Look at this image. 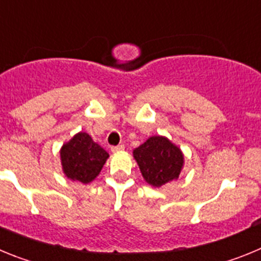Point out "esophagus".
I'll return each instance as SVG.
<instances>
[{"label":"esophagus","instance_id":"esophagus-1","mask_svg":"<svg viewBox=\"0 0 261 261\" xmlns=\"http://www.w3.org/2000/svg\"><path fill=\"white\" fill-rule=\"evenodd\" d=\"M123 149H125V145H122V144L116 145V147H112V152H113V153H118V152H122Z\"/></svg>","mask_w":261,"mask_h":261}]
</instances>
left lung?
<instances>
[{
    "label": "left lung",
    "mask_w": 261,
    "mask_h": 261,
    "mask_svg": "<svg viewBox=\"0 0 261 261\" xmlns=\"http://www.w3.org/2000/svg\"><path fill=\"white\" fill-rule=\"evenodd\" d=\"M133 156L148 185L161 187L177 180L185 165V156L166 136L154 135L135 148Z\"/></svg>",
    "instance_id": "8db88e82"
}]
</instances>
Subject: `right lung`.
I'll list each match as a JSON object with an SVG mask.
<instances>
[{
  "label": "right lung",
  "instance_id": "obj_1",
  "mask_svg": "<svg viewBox=\"0 0 261 261\" xmlns=\"http://www.w3.org/2000/svg\"><path fill=\"white\" fill-rule=\"evenodd\" d=\"M60 157L63 174L69 179L87 185L100 174L109 153L88 134L81 131L63 143Z\"/></svg>",
  "mask_w": 261,
  "mask_h": 261
}]
</instances>
